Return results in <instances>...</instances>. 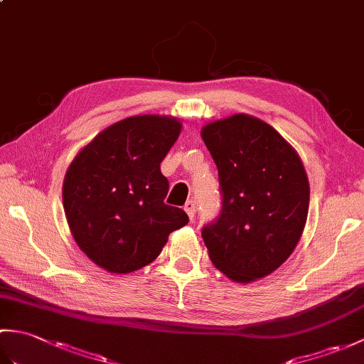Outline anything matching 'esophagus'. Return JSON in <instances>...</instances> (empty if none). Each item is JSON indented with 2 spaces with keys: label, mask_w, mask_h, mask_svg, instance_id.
<instances>
[{
  "label": "esophagus",
  "mask_w": 364,
  "mask_h": 364,
  "mask_svg": "<svg viewBox=\"0 0 364 364\" xmlns=\"http://www.w3.org/2000/svg\"><path fill=\"white\" fill-rule=\"evenodd\" d=\"M184 211H186V214L189 215L191 220L194 219V215H196V202H194V200H188L186 205H184Z\"/></svg>",
  "instance_id": "1"
}]
</instances>
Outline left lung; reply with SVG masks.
I'll return each mask as SVG.
<instances>
[{"label": "left lung", "mask_w": 364, "mask_h": 364, "mask_svg": "<svg viewBox=\"0 0 364 364\" xmlns=\"http://www.w3.org/2000/svg\"><path fill=\"white\" fill-rule=\"evenodd\" d=\"M219 170L222 211L202 236L215 269L231 282L267 277L291 257L304 233L310 183L296 149L249 114L200 131Z\"/></svg>", "instance_id": "obj_1"}]
</instances>
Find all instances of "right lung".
I'll return each mask as SVG.
<instances>
[{"mask_svg":"<svg viewBox=\"0 0 364 364\" xmlns=\"http://www.w3.org/2000/svg\"><path fill=\"white\" fill-rule=\"evenodd\" d=\"M181 128L170 115H133L98 133L68 166V228L98 267L111 274L142 269L189 222L180 208L164 203L168 181L159 167Z\"/></svg>","mask_w":364,"mask_h":364,"instance_id":"obj_1","label":"right lung"}]
</instances>
